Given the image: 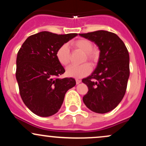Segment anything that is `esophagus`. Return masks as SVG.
Segmentation results:
<instances>
[{
    "label": "esophagus",
    "instance_id": "34e87169",
    "mask_svg": "<svg viewBox=\"0 0 146 146\" xmlns=\"http://www.w3.org/2000/svg\"><path fill=\"white\" fill-rule=\"evenodd\" d=\"M80 82H81V80H78V79H76V84H79Z\"/></svg>",
    "mask_w": 146,
    "mask_h": 146
}]
</instances>
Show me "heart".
Wrapping results in <instances>:
<instances>
[{
  "instance_id": "b5f03b06",
  "label": "heart",
  "mask_w": 146,
  "mask_h": 146,
  "mask_svg": "<svg viewBox=\"0 0 146 146\" xmlns=\"http://www.w3.org/2000/svg\"><path fill=\"white\" fill-rule=\"evenodd\" d=\"M71 45L75 48L84 52V61L88 60L91 62H94L96 60V51L93 49V46L92 42L88 40L80 39L71 43ZM56 58L60 64L66 66L70 61V50L68 44H64L57 50ZM91 71V66L89 64L84 63L81 65H71L66 68V73L68 77L74 78H82L88 75Z\"/></svg>"
}]
</instances>
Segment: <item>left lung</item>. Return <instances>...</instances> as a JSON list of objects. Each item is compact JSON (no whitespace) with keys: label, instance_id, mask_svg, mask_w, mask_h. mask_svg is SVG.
Returning <instances> with one entry per match:
<instances>
[{"label":"left lung","instance_id":"8db88e82","mask_svg":"<svg viewBox=\"0 0 146 146\" xmlns=\"http://www.w3.org/2000/svg\"><path fill=\"white\" fill-rule=\"evenodd\" d=\"M79 35L94 42L100 51L95 71L82 80L88 88L83 102L93 112L108 113L125 93L130 75L128 49L119 37L109 31L99 30Z\"/></svg>","mask_w":146,"mask_h":146}]
</instances>
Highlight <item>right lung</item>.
I'll return each mask as SVG.
<instances>
[{
  "label": "right lung",
  "instance_id": "right-lung-1",
  "mask_svg": "<svg viewBox=\"0 0 146 146\" xmlns=\"http://www.w3.org/2000/svg\"><path fill=\"white\" fill-rule=\"evenodd\" d=\"M78 36L41 31L28 37L16 58V77L26 106L40 117H50L61 108L65 94L75 86L71 78L57 77L64 68L56 58L57 50Z\"/></svg>",
  "mask_w": 146,
  "mask_h": 146
}]
</instances>
